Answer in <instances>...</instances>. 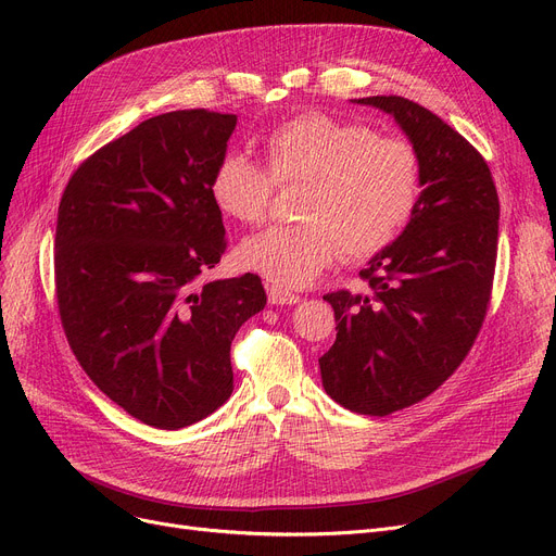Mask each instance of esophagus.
Wrapping results in <instances>:
<instances>
[{
	"label": "esophagus",
	"mask_w": 556,
	"mask_h": 556,
	"mask_svg": "<svg viewBox=\"0 0 556 556\" xmlns=\"http://www.w3.org/2000/svg\"><path fill=\"white\" fill-rule=\"evenodd\" d=\"M268 302L275 306H290V304L300 302V295L288 293V290H283L279 286H268Z\"/></svg>",
	"instance_id": "obj_1"
}]
</instances>
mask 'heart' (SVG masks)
Masks as SVG:
<instances>
[{
	"instance_id": "obj_1",
	"label": "heart",
	"mask_w": 556,
	"mask_h": 556,
	"mask_svg": "<svg viewBox=\"0 0 556 556\" xmlns=\"http://www.w3.org/2000/svg\"><path fill=\"white\" fill-rule=\"evenodd\" d=\"M263 157L266 168L245 153H225L210 191L225 216L256 225L275 185H300L293 212L302 220L252 233L237 250L243 268L283 288L311 283L338 254L363 261L383 252L417 207L415 143L361 122L319 110L295 114L263 137Z\"/></svg>"
}]
</instances>
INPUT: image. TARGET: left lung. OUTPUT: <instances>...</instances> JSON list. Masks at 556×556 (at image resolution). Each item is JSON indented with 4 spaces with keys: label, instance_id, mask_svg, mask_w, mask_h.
<instances>
[{
    "label": "left lung",
    "instance_id": "1",
    "mask_svg": "<svg viewBox=\"0 0 556 556\" xmlns=\"http://www.w3.org/2000/svg\"><path fill=\"white\" fill-rule=\"evenodd\" d=\"M358 103L390 112L415 143L424 191L401 237L361 279L336 290V342L319 358L327 394L358 415L410 407L469 356L491 302L501 202L486 160L428 108L403 97Z\"/></svg>",
    "mask_w": 556,
    "mask_h": 556
}]
</instances>
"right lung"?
Here are the masks:
<instances>
[{
	"instance_id": "right-lung-1",
	"label": "right lung",
	"mask_w": 556,
	"mask_h": 556,
	"mask_svg": "<svg viewBox=\"0 0 556 556\" xmlns=\"http://www.w3.org/2000/svg\"><path fill=\"white\" fill-rule=\"evenodd\" d=\"M237 114L175 110L101 146L63 191L55 300L72 352L116 405L162 430L231 394L229 346L266 306L261 277L202 283L225 254L210 191Z\"/></svg>"
}]
</instances>
